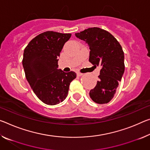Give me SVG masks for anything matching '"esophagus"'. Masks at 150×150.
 I'll return each instance as SVG.
<instances>
[{"label":"esophagus","instance_id":"esophagus-1","mask_svg":"<svg viewBox=\"0 0 150 150\" xmlns=\"http://www.w3.org/2000/svg\"><path fill=\"white\" fill-rule=\"evenodd\" d=\"M77 76H79V77H80V76H82L83 75V73H80V72H77Z\"/></svg>","mask_w":150,"mask_h":150}]
</instances>
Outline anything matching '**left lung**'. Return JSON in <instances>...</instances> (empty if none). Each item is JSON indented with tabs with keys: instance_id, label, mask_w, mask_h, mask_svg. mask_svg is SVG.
Segmentation results:
<instances>
[{
	"instance_id": "obj_1",
	"label": "left lung",
	"mask_w": 150,
	"mask_h": 150,
	"mask_svg": "<svg viewBox=\"0 0 150 150\" xmlns=\"http://www.w3.org/2000/svg\"><path fill=\"white\" fill-rule=\"evenodd\" d=\"M75 36L89 47V62L101 67L99 79L89 96L96 103H108L113 99L125 71L122 47L111 33L98 27L89 28L75 33Z\"/></svg>"
}]
</instances>
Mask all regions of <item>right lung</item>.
Instances as JSON below:
<instances>
[{"label":"right lung","mask_w":150,"mask_h":150,"mask_svg":"<svg viewBox=\"0 0 150 150\" xmlns=\"http://www.w3.org/2000/svg\"><path fill=\"white\" fill-rule=\"evenodd\" d=\"M70 33L46 31L29 42L24 50L23 66L26 79L40 100L54 105L65 99L71 82L76 78L73 71L58 69L60 53Z\"/></svg>","instance_id":"right-lung-1"}]
</instances>
